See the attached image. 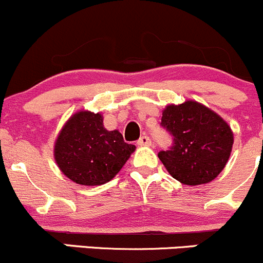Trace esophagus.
I'll list each match as a JSON object with an SVG mask.
<instances>
[{
	"instance_id": "esophagus-1",
	"label": "esophagus",
	"mask_w": 263,
	"mask_h": 263,
	"mask_svg": "<svg viewBox=\"0 0 263 263\" xmlns=\"http://www.w3.org/2000/svg\"><path fill=\"white\" fill-rule=\"evenodd\" d=\"M137 145H139V146H150V145H151L150 137L146 136V135H144V136H141L139 139V141H137Z\"/></svg>"
}]
</instances>
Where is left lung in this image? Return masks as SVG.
<instances>
[{
    "instance_id": "obj_1",
    "label": "left lung",
    "mask_w": 263,
    "mask_h": 263,
    "mask_svg": "<svg viewBox=\"0 0 263 263\" xmlns=\"http://www.w3.org/2000/svg\"><path fill=\"white\" fill-rule=\"evenodd\" d=\"M161 126L173 136V146L158 156L173 178L183 184L198 185L221 173L234 136L229 124L214 110L195 100L166 105Z\"/></svg>"
}]
</instances>
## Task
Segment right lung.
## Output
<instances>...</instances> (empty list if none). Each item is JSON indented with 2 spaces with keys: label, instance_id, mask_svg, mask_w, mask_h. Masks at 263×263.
Here are the masks:
<instances>
[{
  "label": "right lung",
  "instance_id": "obj_1",
  "mask_svg": "<svg viewBox=\"0 0 263 263\" xmlns=\"http://www.w3.org/2000/svg\"><path fill=\"white\" fill-rule=\"evenodd\" d=\"M135 148V145L123 141L119 131L104 128L100 113L80 110L61 129L54 144V159L61 172L72 182L99 185L115 178Z\"/></svg>",
  "mask_w": 263,
  "mask_h": 263
}]
</instances>
